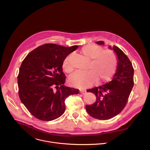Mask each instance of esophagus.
<instances>
[{"instance_id":"esophagus-1","label":"esophagus","mask_w":150,"mask_h":150,"mask_svg":"<svg viewBox=\"0 0 150 150\" xmlns=\"http://www.w3.org/2000/svg\"><path fill=\"white\" fill-rule=\"evenodd\" d=\"M86 93H87V91H85V90H80V93H81L82 94H85Z\"/></svg>"}]
</instances>
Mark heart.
I'll list each match as a JSON object with an SVG mask.
<instances>
[{
	"label": "heart",
	"instance_id": "obj_1",
	"mask_svg": "<svg viewBox=\"0 0 150 150\" xmlns=\"http://www.w3.org/2000/svg\"><path fill=\"white\" fill-rule=\"evenodd\" d=\"M103 49L95 45H87L80 50V53L90 60L88 67L89 71L85 72H76L69 79L72 86L87 88L94 84L97 79L102 82L109 79L115 73L117 68V59L113 51ZM70 56L63 60L62 67L66 72L71 73L73 68L69 62Z\"/></svg>",
	"mask_w": 150,
	"mask_h": 150
}]
</instances>
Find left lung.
I'll return each instance as SVG.
<instances>
[{"instance_id": "obj_1", "label": "left lung", "mask_w": 150, "mask_h": 150, "mask_svg": "<svg viewBox=\"0 0 150 150\" xmlns=\"http://www.w3.org/2000/svg\"><path fill=\"white\" fill-rule=\"evenodd\" d=\"M99 45H104L102 41H97ZM116 53L117 65L116 72L109 82L87 90L96 96V102L86 105L88 113L99 120L110 119L119 114L125 107L134 86V71L132 63L127 56L117 47H109Z\"/></svg>"}]
</instances>
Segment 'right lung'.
Segmentation results:
<instances>
[{"mask_svg":"<svg viewBox=\"0 0 150 150\" xmlns=\"http://www.w3.org/2000/svg\"><path fill=\"white\" fill-rule=\"evenodd\" d=\"M78 47L45 44L24 59L18 76V93L21 102L35 117L43 121L59 117L65 112V99L78 93L79 90L65 86L62 71L63 60Z\"/></svg>","mask_w":150,"mask_h":150,"instance_id":"1","label":"right lung"}]
</instances>
